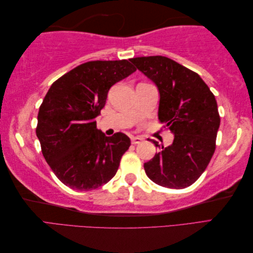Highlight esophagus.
I'll use <instances>...</instances> for the list:
<instances>
[{
	"label": "esophagus",
	"instance_id": "esophagus-1",
	"mask_svg": "<svg viewBox=\"0 0 253 253\" xmlns=\"http://www.w3.org/2000/svg\"><path fill=\"white\" fill-rule=\"evenodd\" d=\"M142 141V138H140V137H132L131 138V143L132 144H138V143H140Z\"/></svg>",
	"mask_w": 253,
	"mask_h": 253
}]
</instances>
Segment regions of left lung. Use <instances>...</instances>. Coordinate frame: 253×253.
<instances>
[{"mask_svg":"<svg viewBox=\"0 0 253 253\" xmlns=\"http://www.w3.org/2000/svg\"><path fill=\"white\" fill-rule=\"evenodd\" d=\"M130 62L158 85L159 120L174 133L170 146L144 163L150 179L165 188L191 186L211 161L221 123L215 96L201 77L169 57H133ZM159 147L157 141H153Z\"/></svg>","mask_w":253,"mask_h":253,"instance_id":"left-lung-1","label":"left lung"}]
</instances>
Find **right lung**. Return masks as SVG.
<instances>
[{"label":"right lung","instance_id":"obj_1","mask_svg":"<svg viewBox=\"0 0 253 253\" xmlns=\"http://www.w3.org/2000/svg\"><path fill=\"white\" fill-rule=\"evenodd\" d=\"M136 71L127 60L91 61L52 84L38 113L37 137L53 173L74 190H93L115 176L130 146L125 133L96 129L113 84Z\"/></svg>","mask_w":253,"mask_h":253}]
</instances>
